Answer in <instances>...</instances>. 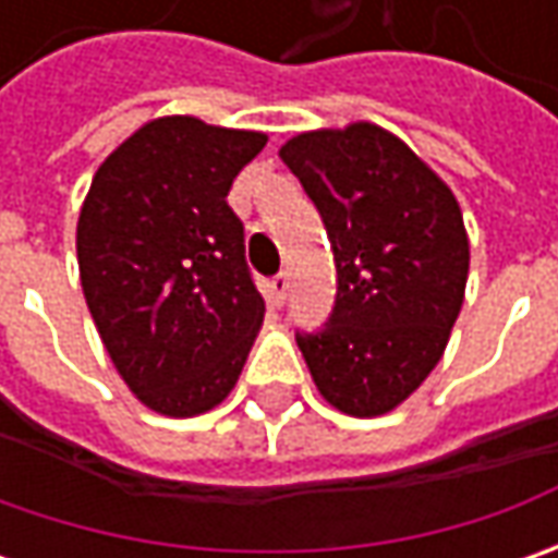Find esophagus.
I'll return each mask as SVG.
<instances>
[{
  "instance_id": "1",
  "label": "esophagus",
  "mask_w": 558,
  "mask_h": 558,
  "mask_svg": "<svg viewBox=\"0 0 558 558\" xmlns=\"http://www.w3.org/2000/svg\"><path fill=\"white\" fill-rule=\"evenodd\" d=\"M289 272H276L272 279H269V301L276 304V307H282L286 304V298H289Z\"/></svg>"
}]
</instances>
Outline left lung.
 I'll use <instances>...</instances> for the list:
<instances>
[{
	"label": "left lung",
	"mask_w": 558,
	"mask_h": 558,
	"mask_svg": "<svg viewBox=\"0 0 558 558\" xmlns=\"http://www.w3.org/2000/svg\"><path fill=\"white\" fill-rule=\"evenodd\" d=\"M279 158L316 204L335 254L329 323L298 332L319 395L348 416H381L438 366L469 276L453 192L375 123L301 133Z\"/></svg>",
	"instance_id": "8db88e82"
}]
</instances>
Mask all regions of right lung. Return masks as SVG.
<instances>
[{"instance_id":"right-lung-1","label":"right lung","mask_w":558,"mask_h":558,"mask_svg":"<svg viewBox=\"0 0 558 558\" xmlns=\"http://www.w3.org/2000/svg\"><path fill=\"white\" fill-rule=\"evenodd\" d=\"M264 145V133L158 118L105 158L83 202L86 304L120 378L161 416L223 403L264 323L245 226L226 204Z\"/></svg>"}]
</instances>
